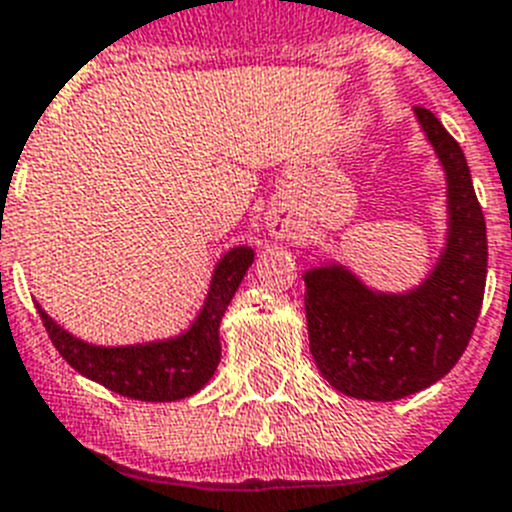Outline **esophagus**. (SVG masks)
<instances>
[{
  "instance_id": "esophagus-1",
  "label": "esophagus",
  "mask_w": 512,
  "mask_h": 512,
  "mask_svg": "<svg viewBox=\"0 0 512 512\" xmlns=\"http://www.w3.org/2000/svg\"><path fill=\"white\" fill-rule=\"evenodd\" d=\"M273 231H275V237H281L283 231H286V226H283V224H275Z\"/></svg>"
}]
</instances>
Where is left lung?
<instances>
[{"mask_svg": "<svg viewBox=\"0 0 512 512\" xmlns=\"http://www.w3.org/2000/svg\"><path fill=\"white\" fill-rule=\"evenodd\" d=\"M448 175V247L410 293H373L342 268L304 275L309 348L322 376L355 399L394 402L435 384L464 355L487 281V226L459 141L415 108Z\"/></svg>", "mask_w": 512, "mask_h": 512, "instance_id": "obj_1", "label": "left lung"}]
</instances>
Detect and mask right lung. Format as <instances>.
Here are the masks:
<instances>
[{
  "label": "right lung",
  "instance_id": "1",
  "mask_svg": "<svg viewBox=\"0 0 512 512\" xmlns=\"http://www.w3.org/2000/svg\"><path fill=\"white\" fill-rule=\"evenodd\" d=\"M252 260L255 252L250 247H237L221 257L201 314L193 327L175 340L136 345V348H95L61 330L43 309H38V314L53 348L59 350L61 358L74 371L108 386L121 397L141 399V402H175L206 386L219 366L221 317Z\"/></svg>",
  "mask_w": 512,
  "mask_h": 512
}]
</instances>
